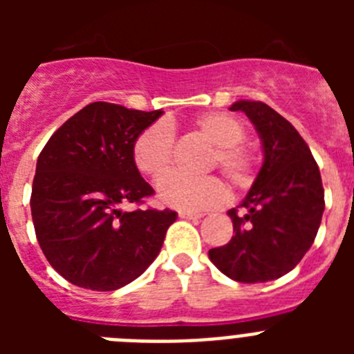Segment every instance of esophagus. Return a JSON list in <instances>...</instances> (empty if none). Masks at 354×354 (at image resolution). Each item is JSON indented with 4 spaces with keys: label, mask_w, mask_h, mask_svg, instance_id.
Instances as JSON below:
<instances>
[{
    "label": "esophagus",
    "mask_w": 354,
    "mask_h": 354,
    "mask_svg": "<svg viewBox=\"0 0 354 354\" xmlns=\"http://www.w3.org/2000/svg\"><path fill=\"white\" fill-rule=\"evenodd\" d=\"M179 218H183V220H198V218H202V214L192 211H179Z\"/></svg>",
    "instance_id": "1"
}]
</instances>
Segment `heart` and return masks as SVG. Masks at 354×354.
<instances>
[{
    "label": "heart",
    "mask_w": 354,
    "mask_h": 354,
    "mask_svg": "<svg viewBox=\"0 0 354 354\" xmlns=\"http://www.w3.org/2000/svg\"><path fill=\"white\" fill-rule=\"evenodd\" d=\"M193 127L214 145L209 168H220L236 187H248L255 177V156L243 143L245 126L232 115L207 111L193 118ZM174 129L165 120L154 122L134 138L133 162L149 179H161L174 159ZM161 204L183 211H205L225 204L228 189L220 177H187L170 174L158 184Z\"/></svg>",
    "instance_id": "1"
}]
</instances>
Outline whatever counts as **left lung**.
<instances>
[{
	"mask_svg": "<svg viewBox=\"0 0 354 354\" xmlns=\"http://www.w3.org/2000/svg\"><path fill=\"white\" fill-rule=\"evenodd\" d=\"M230 111H243L255 126L264 161L241 212H227L236 234L209 250V259L236 282H270L294 270L310 250L324 211L323 180L305 140L273 108L237 101Z\"/></svg>",
	"mask_w": 354,
	"mask_h": 354,
	"instance_id": "obj_1",
	"label": "left lung"
}]
</instances>
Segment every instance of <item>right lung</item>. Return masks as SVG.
I'll return each instance as SVG.
<instances>
[{"mask_svg": "<svg viewBox=\"0 0 354 354\" xmlns=\"http://www.w3.org/2000/svg\"><path fill=\"white\" fill-rule=\"evenodd\" d=\"M162 115L92 102L53 134L37 159L31 218L49 264L83 289L117 290L159 255L177 212L122 211L154 189L133 162L134 138Z\"/></svg>", "mask_w": 354, "mask_h": 354, "instance_id": "right-lung-1", "label": "right lung"}]
</instances>
